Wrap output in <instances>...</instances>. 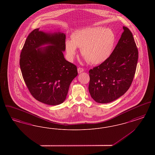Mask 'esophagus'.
<instances>
[{
	"label": "esophagus",
	"instance_id": "esophagus-1",
	"mask_svg": "<svg viewBox=\"0 0 155 155\" xmlns=\"http://www.w3.org/2000/svg\"><path fill=\"white\" fill-rule=\"evenodd\" d=\"M77 71H78V74H80L81 73H82L84 70V69H83V68L79 67V68H78Z\"/></svg>",
	"mask_w": 155,
	"mask_h": 155
}]
</instances>
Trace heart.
<instances>
[{
    "mask_svg": "<svg viewBox=\"0 0 155 155\" xmlns=\"http://www.w3.org/2000/svg\"><path fill=\"white\" fill-rule=\"evenodd\" d=\"M116 41V35L110 28L88 27L74 31L71 39L66 41L65 49L70 60H73L79 48L89 63L99 64L110 56Z\"/></svg>",
    "mask_w": 155,
    "mask_h": 155,
    "instance_id": "heart-1",
    "label": "heart"
}]
</instances>
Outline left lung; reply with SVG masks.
I'll use <instances>...</instances> for the list:
<instances>
[{
  "instance_id": "obj_1",
  "label": "left lung",
  "mask_w": 155,
  "mask_h": 155,
  "mask_svg": "<svg viewBox=\"0 0 155 155\" xmlns=\"http://www.w3.org/2000/svg\"><path fill=\"white\" fill-rule=\"evenodd\" d=\"M118 43L110 56L89 71V92L97 103L111 102L130 87L135 73L138 51L133 34L123 27Z\"/></svg>"
}]
</instances>
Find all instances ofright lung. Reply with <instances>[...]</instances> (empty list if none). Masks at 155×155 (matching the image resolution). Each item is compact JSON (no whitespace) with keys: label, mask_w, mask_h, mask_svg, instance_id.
Here are the masks:
<instances>
[{"label":"right lung","mask_w":155,"mask_h":155,"mask_svg":"<svg viewBox=\"0 0 155 155\" xmlns=\"http://www.w3.org/2000/svg\"><path fill=\"white\" fill-rule=\"evenodd\" d=\"M66 34L60 30L37 28L27 37L20 54L22 77L31 95L48 105L66 99L71 82L78 75L75 65L64 57Z\"/></svg>","instance_id":"add662e5"}]
</instances>
